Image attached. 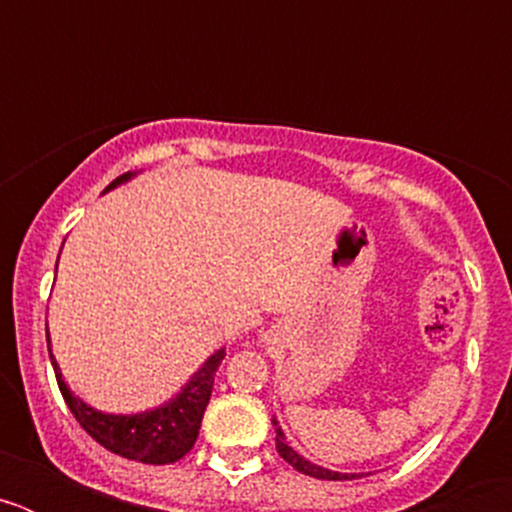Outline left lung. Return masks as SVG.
Segmentation results:
<instances>
[{"label": "left lung", "instance_id": "1", "mask_svg": "<svg viewBox=\"0 0 512 512\" xmlns=\"http://www.w3.org/2000/svg\"><path fill=\"white\" fill-rule=\"evenodd\" d=\"M271 423H274V428H277V451L279 456H282L287 464H292V467L297 469V472L307 474V477H315V479H333V482H343V479H359L361 474H343V472H333V469H325V467H318V464H312V461H307L305 456L297 454L292 446L287 443V436H284V431L279 428L277 418H271Z\"/></svg>", "mask_w": 512, "mask_h": 512}]
</instances>
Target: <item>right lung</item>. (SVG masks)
<instances>
[{
  "mask_svg": "<svg viewBox=\"0 0 512 512\" xmlns=\"http://www.w3.org/2000/svg\"><path fill=\"white\" fill-rule=\"evenodd\" d=\"M133 176L135 171L117 176L104 192L130 182ZM45 338H48V354H51L53 372H56L58 379V390H61L63 400H66L69 410L74 413V418L79 420L81 428L94 441L102 443L104 449L112 451V454L143 461V464H174L184 454H189V449H192L197 436H200L202 415H205L207 402H210L217 366L223 364L225 359V348H217L215 354L207 356V361L192 374V379L171 400H166L164 405L143 410V413L117 415L92 408V405H87V402L69 390V384H66L61 374V366L53 359L48 325H45Z\"/></svg>",
  "mask_w": 512,
  "mask_h": 512,
  "instance_id": "1",
  "label": "right lung"
}]
</instances>
